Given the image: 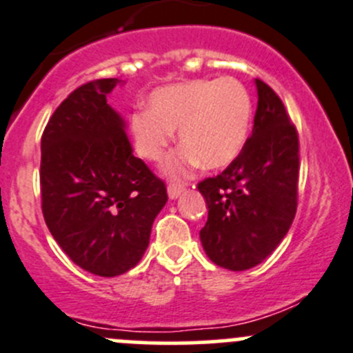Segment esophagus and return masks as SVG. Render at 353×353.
Listing matches in <instances>:
<instances>
[{
  "mask_svg": "<svg viewBox=\"0 0 353 353\" xmlns=\"http://www.w3.org/2000/svg\"><path fill=\"white\" fill-rule=\"evenodd\" d=\"M184 184L183 183H169V186H167V193H169V198H177L181 193L184 191Z\"/></svg>",
  "mask_w": 353,
  "mask_h": 353,
  "instance_id": "34e87169",
  "label": "esophagus"
}]
</instances>
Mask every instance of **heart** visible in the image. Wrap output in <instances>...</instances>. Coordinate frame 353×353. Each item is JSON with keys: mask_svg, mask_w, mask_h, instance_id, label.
<instances>
[{"mask_svg": "<svg viewBox=\"0 0 353 353\" xmlns=\"http://www.w3.org/2000/svg\"><path fill=\"white\" fill-rule=\"evenodd\" d=\"M253 101L234 77L198 79L160 88L150 98V112L132 114L136 150L146 160H162L179 131L183 148L170 157L167 172L179 176L201 162L222 169L238 159L248 139Z\"/></svg>", "mask_w": 353, "mask_h": 353, "instance_id": "1", "label": "heart"}]
</instances>
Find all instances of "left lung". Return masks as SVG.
<instances>
[{"instance_id":"left-lung-1","label":"left lung","mask_w":353,"mask_h":353,"mask_svg":"<svg viewBox=\"0 0 353 353\" xmlns=\"http://www.w3.org/2000/svg\"><path fill=\"white\" fill-rule=\"evenodd\" d=\"M259 105L243 152L215 177L198 183L208 208L200 239L208 259L246 271L268 259L299 205V131L271 85L256 79Z\"/></svg>"}]
</instances>
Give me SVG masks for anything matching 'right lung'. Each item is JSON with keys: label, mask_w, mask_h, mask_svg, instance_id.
I'll use <instances>...</instances> for the list:
<instances>
[{"label": "right lung", "mask_w": 353, "mask_h": 353, "mask_svg": "<svg viewBox=\"0 0 353 353\" xmlns=\"http://www.w3.org/2000/svg\"><path fill=\"white\" fill-rule=\"evenodd\" d=\"M119 79L79 85L41 136V208L60 248L91 274L114 278L145 255L167 188L132 155L124 122L107 103Z\"/></svg>", "instance_id": "1"}]
</instances>
